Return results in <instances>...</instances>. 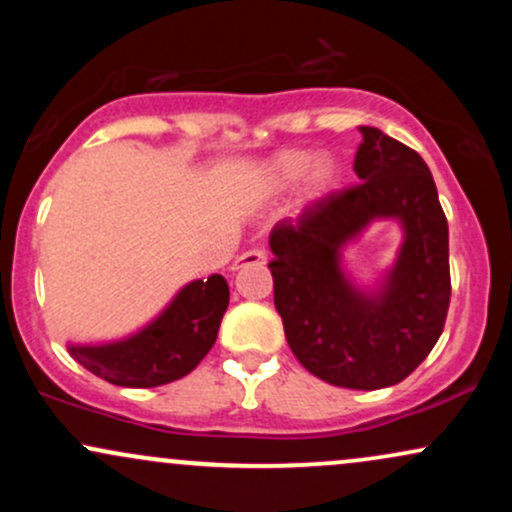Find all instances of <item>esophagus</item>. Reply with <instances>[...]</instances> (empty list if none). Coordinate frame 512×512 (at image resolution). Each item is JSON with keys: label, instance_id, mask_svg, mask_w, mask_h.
Masks as SVG:
<instances>
[{"label": "esophagus", "instance_id": "34e87169", "mask_svg": "<svg viewBox=\"0 0 512 512\" xmlns=\"http://www.w3.org/2000/svg\"><path fill=\"white\" fill-rule=\"evenodd\" d=\"M264 262H267V250H264V248H252V250L243 252V255L238 257L236 264H233V269H243V267H262Z\"/></svg>", "mask_w": 512, "mask_h": 512}]
</instances>
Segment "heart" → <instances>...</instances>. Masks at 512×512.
<instances>
[{
  "mask_svg": "<svg viewBox=\"0 0 512 512\" xmlns=\"http://www.w3.org/2000/svg\"><path fill=\"white\" fill-rule=\"evenodd\" d=\"M305 173H308V197H322L332 187V161H327V158H317L315 161L313 151L305 149L281 151V154L269 163L267 170H264L262 182L269 192H279L296 185Z\"/></svg>",
  "mask_w": 512,
  "mask_h": 512,
  "instance_id": "b5f03b06",
  "label": "heart"
}]
</instances>
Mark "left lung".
<instances>
[{"instance_id": "8db88e82", "label": "left lung", "mask_w": 512, "mask_h": 512, "mask_svg": "<svg viewBox=\"0 0 512 512\" xmlns=\"http://www.w3.org/2000/svg\"><path fill=\"white\" fill-rule=\"evenodd\" d=\"M356 185L315 199L272 228L274 305L305 370L349 390L402 383L443 334L450 308L448 219L426 161L375 127H361ZM405 223L400 260L375 299L356 294L338 248L370 218Z\"/></svg>"}]
</instances>
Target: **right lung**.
Masks as SVG:
<instances>
[{
	"mask_svg": "<svg viewBox=\"0 0 512 512\" xmlns=\"http://www.w3.org/2000/svg\"><path fill=\"white\" fill-rule=\"evenodd\" d=\"M228 308L221 274L192 281L137 337L105 346H72L69 354L98 378L122 387H158L185 378L216 342Z\"/></svg>",
	"mask_w": 512,
	"mask_h": 512,
	"instance_id": "1",
	"label": "right lung"
}]
</instances>
